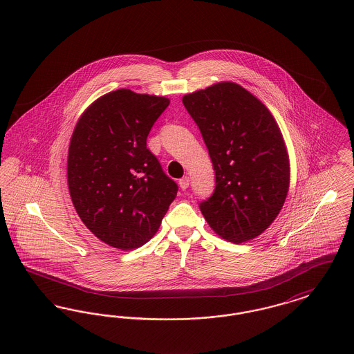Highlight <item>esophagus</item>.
<instances>
[{"label": "esophagus", "mask_w": 354, "mask_h": 354, "mask_svg": "<svg viewBox=\"0 0 354 354\" xmlns=\"http://www.w3.org/2000/svg\"><path fill=\"white\" fill-rule=\"evenodd\" d=\"M189 186H190V178H189V176H185V178H182V179L179 180V187H180L182 190L189 189Z\"/></svg>", "instance_id": "1"}]
</instances>
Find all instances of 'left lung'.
<instances>
[{
  "label": "left lung",
  "instance_id": "left-lung-1",
  "mask_svg": "<svg viewBox=\"0 0 354 354\" xmlns=\"http://www.w3.org/2000/svg\"><path fill=\"white\" fill-rule=\"evenodd\" d=\"M216 171V189L199 209L222 239L260 236L280 213L290 187V160L271 111L243 86L219 82L186 94Z\"/></svg>",
  "mask_w": 354,
  "mask_h": 354
}]
</instances>
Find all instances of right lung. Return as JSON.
I'll return each mask as SVG.
<instances>
[{
  "mask_svg": "<svg viewBox=\"0 0 354 354\" xmlns=\"http://www.w3.org/2000/svg\"><path fill=\"white\" fill-rule=\"evenodd\" d=\"M165 97L129 88L94 101L78 120L67 159L73 205L86 227L113 248L131 250L158 232L178 185L147 148Z\"/></svg>",
  "mask_w": 354,
  "mask_h": 354,
  "instance_id": "right-lung-1",
  "label": "right lung"
}]
</instances>
